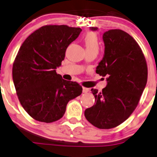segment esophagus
Here are the masks:
<instances>
[{
	"label": "esophagus",
	"mask_w": 157,
	"mask_h": 157,
	"mask_svg": "<svg viewBox=\"0 0 157 157\" xmlns=\"http://www.w3.org/2000/svg\"><path fill=\"white\" fill-rule=\"evenodd\" d=\"M90 90H89L88 88L86 87H83V92H84V93H86V92H88Z\"/></svg>",
	"instance_id": "1"
}]
</instances>
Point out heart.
<instances>
[{"label":"heart","mask_w":157,"mask_h":157,"mask_svg":"<svg viewBox=\"0 0 157 157\" xmlns=\"http://www.w3.org/2000/svg\"><path fill=\"white\" fill-rule=\"evenodd\" d=\"M85 46H86V52L87 51H99L100 44L99 40H98V36L94 33L90 32L88 33L85 36L84 38Z\"/></svg>","instance_id":"obj_1"}]
</instances>
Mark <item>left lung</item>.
I'll list each match as a JSON object with an SVG mask.
<instances>
[{"label":"left lung","instance_id":"left-lung-1","mask_svg":"<svg viewBox=\"0 0 157 157\" xmlns=\"http://www.w3.org/2000/svg\"><path fill=\"white\" fill-rule=\"evenodd\" d=\"M102 38L105 55L96 73L107 75L108 84L101 92L92 89L95 104L85 110L84 116L94 127L107 129L123 123L138 106L147 83L148 67L140 46L127 33L110 30Z\"/></svg>","mask_w":157,"mask_h":157}]
</instances>
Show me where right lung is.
Returning a JSON list of instances; mask_svg holds the SVG:
<instances>
[{"label":"right lung","mask_w":157,"mask_h":157,"mask_svg":"<svg viewBox=\"0 0 157 157\" xmlns=\"http://www.w3.org/2000/svg\"><path fill=\"white\" fill-rule=\"evenodd\" d=\"M81 31L67 25H44L19 48L13 63V84L21 105L36 121L51 123L61 119L69 100L82 94L80 84L64 80L55 70Z\"/></svg>","instance_id":"right-lung-1"}]
</instances>
